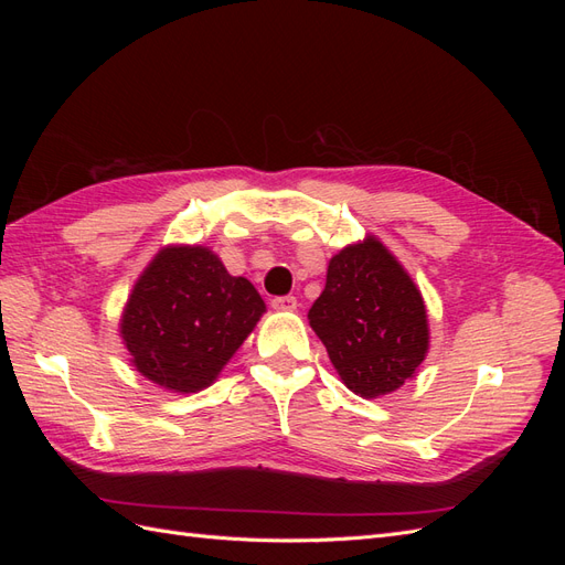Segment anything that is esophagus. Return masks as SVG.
Listing matches in <instances>:
<instances>
[{
  "label": "esophagus",
  "instance_id": "esophagus-1",
  "mask_svg": "<svg viewBox=\"0 0 565 565\" xmlns=\"http://www.w3.org/2000/svg\"><path fill=\"white\" fill-rule=\"evenodd\" d=\"M270 306L276 311H282V313H292L297 311V299L295 297H276L270 301Z\"/></svg>",
  "mask_w": 565,
  "mask_h": 565
}]
</instances>
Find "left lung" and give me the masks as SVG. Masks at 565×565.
<instances>
[{
  "label": "left lung",
  "mask_w": 565,
  "mask_h": 565,
  "mask_svg": "<svg viewBox=\"0 0 565 565\" xmlns=\"http://www.w3.org/2000/svg\"><path fill=\"white\" fill-rule=\"evenodd\" d=\"M339 380L382 398L417 377L429 353V316L415 280L377 235L341 247L309 311Z\"/></svg>",
  "instance_id": "1"
}]
</instances>
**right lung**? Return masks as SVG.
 <instances>
[{"label": "right lung", "instance_id": "1", "mask_svg": "<svg viewBox=\"0 0 565 565\" xmlns=\"http://www.w3.org/2000/svg\"><path fill=\"white\" fill-rule=\"evenodd\" d=\"M264 313L256 287L231 276L216 252L167 245L136 278L119 337L141 377L172 393H198L216 382Z\"/></svg>", "mask_w": 565, "mask_h": 565}]
</instances>
